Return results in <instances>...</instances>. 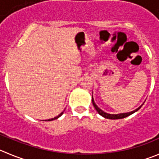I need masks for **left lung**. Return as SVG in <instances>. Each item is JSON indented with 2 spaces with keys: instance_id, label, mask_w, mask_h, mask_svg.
<instances>
[{
  "instance_id": "obj_1",
  "label": "left lung",
  "mask_w": 159,
  "mask_h": 159,
  "mask_svg": "<svg viewBox=\"0 0 159 159\" xmlns=\"http://www.w3.org/2000/svg\"><path fill=\"white\" fill-rule=\"evenodd\" d=\"M92 102H93V107L95 108V109H96V111H98V113H99L100 115H101V116H103L104 118H105V119H123V118H126L127 117V116H130V115L134 114V112H136V111H138L139 109H140V108H141L142 105H143V104H142L141 105H140V107H138V108H137V109L134 110V111H129V112H126V113H119V114H109V113H107V112H105V111H103V110H101V108H98V105L95 104L94 102V100H93V95H92Z\"/></svg>"
}]
</instances>
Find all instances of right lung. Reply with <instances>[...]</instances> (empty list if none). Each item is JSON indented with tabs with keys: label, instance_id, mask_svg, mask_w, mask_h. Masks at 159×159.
Segmentation results:
<instances>
[{
	"label": "right lung",
	"instance_id": "obj_1",
	"mask_svg": "<svg viewBox=\"0 0 159 159\" xmlns=\"http://www.w3.org/2000/svg\"><path fill=\"white\" fill-rule=\"evenodd\" d=\"M64 111H65V110H64V111H62V112H61V113H60V114L58 115V116H56V117L53 118V119H48V120H45V121H52V120H54V119H58V118H59L60 116H62V114H63V113H64Z\"/></svg>",
	"mask_w": 159,
	"mask_h": 159
}]
</instances>
